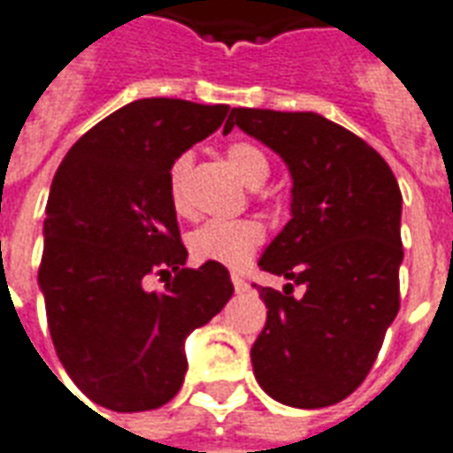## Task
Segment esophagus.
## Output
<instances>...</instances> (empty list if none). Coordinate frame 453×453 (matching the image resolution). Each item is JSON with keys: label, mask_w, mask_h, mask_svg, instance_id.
I'll list each match as a JSON object with an SVG mask.
<instances>
[{"label": "esophagus", "mask_w": 453, "mask_h": 453, "mask_svg": "<svg viewBox=\"0 0 453 453\" xmlns=\"http://www.w3.org/2000/svg\"><path fill=\"white\" fill-rule=\"evenodd\" d=\"M230 280H233V285L237 292H247V289H250V282L244 280L240 273H233V275H230Z\"/></svg>", "instance_id": "1"}]
</instances>
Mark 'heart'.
I'll use <instances>...</instances> for the list:
<instances>
[{"instance_id": "b5f03b06", "label": "heart", "mask_w": 453, "mask_h": 453, "mask_svg": "<svg viewBox=\"0 0 453 453\" xmlns=\"http://www.w3.org/2000/svg\"><path fill=\"white\" fill-rule=\"evenodd\" d=\"M227 164L250 188H261L271 175V161L257 144L233 142L226 150ZM192 168V154L182 151L168 165V196L175 211L185 209V182ZM264 242V230L257 220H209L188 237V250L196 261H211L230 268L244 265Z\"/></svg>"}]
</instances>
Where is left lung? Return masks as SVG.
<instances>
[{
    "label": "left lung",
    "mask_w": 453,
    "mask_h": 453,
    "mask_svg": "<svg viewBox=\"0 0 453 453\" xmlns=\"http://www.w3.org/2000/svg\"><path fill=\"white\" fill-rule=\"evenodd\" d=\"M234 126L292 173V220L258 261L289 282L258 288L268 313L254 375L275 402L333 406L371 372L399 313L402 192L371 144L319 113L237 106L226 133Z\"/></svg>",
    "instance_id": "1"
}]
</instances>
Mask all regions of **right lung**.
Listing matches in <instances>:
<instances>
[{
  "label": "right lung",
  "instance_id": "1",
  "mask_svg": "<svg viewBox=\"0 0 453 453\" xmlns=\"http://www.w3.org/2000/svg\"><path fill=\"white\" fill-rule=\"evenodd\" d=\"M227 104L137 99L89 127L51 180L37 280L65 372L104 409L151 411L178 395L185 337L233 296L230 273L188 250L168 165L226 120ZM168 277L161 293L143 278Z\"/></svg>",
  "mask_w": 453,
  "mask_h": 453
}]
</instances>
